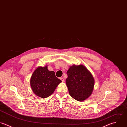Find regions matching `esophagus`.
I'll return each mask as SVG.
<instances>
[{"instance_id": "34e87169", "label": "esophagus", "mask_w": 127, "mask_h": 127, "mask_svg": "<svg viewBox=\"0 0 127 127\" xmlns=\"http://www.w3.org/2000/svg\"><path fill=\"white\" fill-rule=\"evenodd\" d=\"M60 79L62 81V82H64V79L63 77H61V78H60Z\"/></svg>"}]
</instances>
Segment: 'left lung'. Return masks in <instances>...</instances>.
Listing matches in <instances>:
<instances>
[{"instance_id":"1","label":"left lung","mask_w":127,"mask_h":127,"mask_svg":"<svg viewBox=\"0 0 127 127\" xmlns=\"http://www.w3.org/2000/svg\"><path fill=\"white\" fill-rule=\"evenodd\" d=\"M66 84L69 95L78 101H83L92 94L95 84L91 73L83 65H73L67 71Z\"/></svg>"}]
</instances>
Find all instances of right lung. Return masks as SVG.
I'll return each instance as SVG.
<instances>
[{"instance_id":"right-lung-1","label":"right lung","mask_w":127,"mask_h":127,"mask_svg":"<svg viewBox=\"0 0 127 127\" xmlns=\"http://www.w3.org/2000/svg\"><path fill=\"white\" fill-rule=\"evenodd\" d=\"M62 81L49 71L47 65L38 67L32 73L30 83L33 92L38 96L46 98L51 95Z\"/></svg>"}]
</instances>
